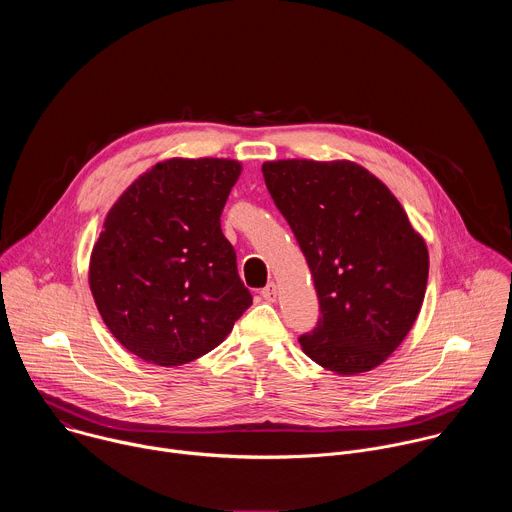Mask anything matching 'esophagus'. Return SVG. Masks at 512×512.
I'll return each mask as SVG.
<instances>
[{
    "label": "esophagus",
    "instance_id": "esophagus-1",
    "mask_svg": "<svg viewBox=\"0 0 512 512\" xmlns=\"http://www.w3.org/2000/svg\"><path fill=\"white\" fill-rule=\"evenodd\" d=\"M261 296H263V300H267V302H275V298H277V285H275V283H267V285L261 289Z\"/></svg>",
    "mask_w": 512,
    "mask_h": 512
}]
</instances>
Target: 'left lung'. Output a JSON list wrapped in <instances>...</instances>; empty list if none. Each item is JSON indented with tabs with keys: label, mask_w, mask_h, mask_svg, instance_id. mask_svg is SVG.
<instances>
[{
	"label": "left lung",
	"mask_w": 512,
	"mask_h": 512,
	"mask_svg": "<svg viewBox=\"0 0 512 512\" xmlns=\"http://www.w3.org/2000/svg\"><path fill=\"white\" fill-rule=\"evenodd\" d=\"M267 190L294 231L320 302L302 350L342 377L383 364L413 328L429 253L395 194L350 160H273Z\"/></svg>",
	"instance_id": "1"
}]
</instances>
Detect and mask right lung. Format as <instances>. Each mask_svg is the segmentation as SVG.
<instances>
[{"label":"right lung","mask_w":512,"mask_h":512,"mask_svg":"<svg viewBox=\"0 0 512 512\" xmlns=\"http://www.w3.org/2000/svg\"><path fill=\"white\" fill-rule=\"evenodd\" d=\"M229 158H172L143 172L105 216L89 285L117 342L158 367L221 344L253 304L221 214L241 176Z\"/></svg>","instance_id":"add662e5"}]
</instances>
